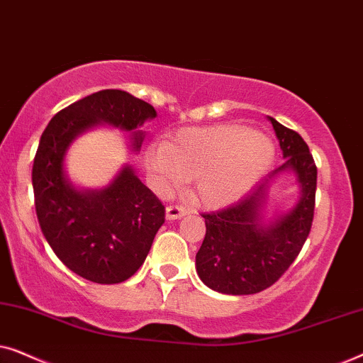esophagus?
Here are the masks:
<instances>
[{
	"instance_id": "34e87169",
	"label": "esophagus",
	"mask_w": 363,
	"mask_h": 363,
	"mask_svg": "<svg viewBox=\"0 0 363 363\" xmlns=\"http://www.w3.org/2000/svg\"><path fill=\"white\" fill-rule=\"evenodd\" d=\"M190 213V208H185L182 205H170L167 206V218L168 220H178V218L185 216Z\"/></svg>"
}]
</instances>
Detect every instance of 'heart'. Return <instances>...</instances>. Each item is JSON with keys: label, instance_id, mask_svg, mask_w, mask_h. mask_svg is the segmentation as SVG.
<instances>
[{"label": "heart", "instance_id": "b5f03b06", "mask_svg": "<svg viewBox=\"0 0 363 363\" xmlns=\"http://www.w3.org/2000/svg\"><path fill=\"white\" fill-rule=\"evenodd\" d=\"M274 147L240 125L183 128L147 152V168L160 188L191 180V195L218 208L246 195L271 165Z\"/></svg>", "mask_w": 363, "mask_h": 363}]
</instances>
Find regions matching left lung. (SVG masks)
<instances>
[{
	"instance_id": "8db88e82",
	"label": "left lung",
	"mask_w": 363,
	"mask_h": 363,
	"mask_svg": "<svg viewBox=\"0 0 363 363\" xmlns=\"http://www.w3.org/2000/svg\"><path fill=\"white\" fill-rule=\"evenodd\" d=\"M279 140L284 163L271 173L292 170L301 185V200L294 210L264 226L261 208L266 183L225 208L203 213L206 235L196 252L200 279L223 294H256L274 284L299 256L309 236L315 208L317 167L299 133L269 117Z\"/></svg>"
}]
</instances>
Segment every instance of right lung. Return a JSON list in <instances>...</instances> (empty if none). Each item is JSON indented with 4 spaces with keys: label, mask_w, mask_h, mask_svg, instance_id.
Instances as JSON below:
<instances>
[{
    "label": "right lung",
    "mask_w": 363,
    "mask_h": 363,
    "mask_svg": "<svg viewBox=\"0 0 363 363\" xmlns=\"http://www.w3.org/2000/svg\"><path fill=\"white\" fill-rule=\"evenodd\" d=\"M155 116V108L142 99L106 89L59 111L43 132L33 163L38 221L56 256L84 279L116 284L135 274L165 223V206L130 167L106 190H74L62 168L69 143L99 122L135 130ZM142 140L137 130V150Z\"/></svg>",
    "instance_id": "obj_1"
}]
</instances>
